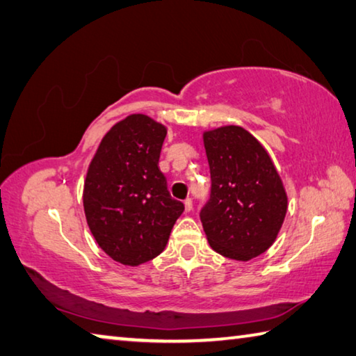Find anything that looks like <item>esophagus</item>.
<instances>
[{
    "label": "esophagus",
    "mask_w": 356,
    "mask_h": 356,
    "mask_svg": "<svg viewBox=\"0 0 356 356\" xmlns=\"http://www.w3.org/2000/svg\"><path fill=\"white\" fill-rule=\"evenodd\" d=\"M184 209H186V213H191V211H192V198H186Z\"/></svg>",
    "instance_id": "esophagus-1"
}]
</instances>
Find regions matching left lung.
I'll list each match as a JSON object with an SVG mask.
<instances>
[{
	"label": "left lung",
	"mask_w": 356,
	"mask_h": 356,
	"mask_svg": "<svg viewBox=\"0 0 356 356\" xmlns=\"http://www.w3.org/2000/svg\"><path fill=\"white\" fill-rule=\"evenodd\" d=\"M211 172L200 219L209 245L236 261L259 257L277 239L288 197L264 147L241 127L203 134Z\"/></svg>",
	"instance_id": "1"
}]
</instances>
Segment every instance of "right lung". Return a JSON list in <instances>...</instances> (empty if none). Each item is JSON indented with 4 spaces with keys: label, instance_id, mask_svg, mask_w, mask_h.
<instances>
[{
    "label": "right lung",
    "instance_id": "1",
    "mask_svg": "<svg viewBox=\"0 0 356 356\" xmlns=\"http://www.w3.org/2000/svg\"><path fill=\"white\" fill-rule=\"evenodd\" d=\"M165 134L153 118L128 115L103 137L87 170V223L103 252L124 266L158 257L184 211L158 167Z\"/></svg>",
    "mask_w": 356,
    "mask_h": 356
}]
</instances>
